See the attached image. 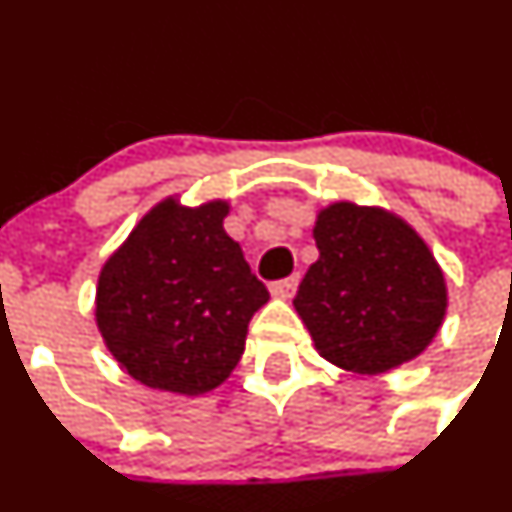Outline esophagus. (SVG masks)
Masks as SVG:
<instances>
[{
    "label": "esophagus",
    "instance_id": "34e87169",
    "mask_svg": "<svg viewBox=\"0 0 512 512\" xmlns=\"http://www.w3.org/2000/svg\"><path fill=\"white\" fill-rule=\"evenodd\" d=\"M298 283H300V273H293L290 278L276 280V283H271V295H273V298H280V300L293 298L295 290H298Z\"/></svg>",
    "mask_w": 512,
    "mask_h": 512
}]
</instances>
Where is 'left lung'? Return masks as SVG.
I'll list each match as a JSON object with an SVG mask.
<instances>
[{
    "mask_svg": "<svg viewBox=\"0 0 512 512\" xmlns=\"http://www.w3.org/2000/svg\"><path fill=\"white\" fill-rule=\"evenodd\" d=\"M320 258L293 305L317 354L376 376L417 359L447 315V280L420 234L383 207L332 202L317 212Z\"/></svg>",
    "mask_w": 512,
    "mask_h": 512,
    "instance_id": "8db88e82",
    "label": "left lung"
}]
</instances>
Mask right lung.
I'll return each instance as SVG.
<instances>
[{
	"label": "right lung",
	"instance_id": "1",
	"mask_svg": "<svg viewBox=\"0 0 512 512\" xmlns=\"http://www.w3.org/2000/svg\"><path fill=\"white\" fill-rule=\"evenodd\" d=\"M227 214V200L188 207L170 195L104 261L97 329L134 381L202 395L239 364L249 322L268 302V290L224 232Z\"/></svg>",
	"mask_w": 512,
	"mask_h": 512
}]
</instances>
